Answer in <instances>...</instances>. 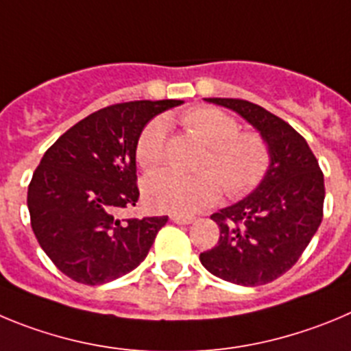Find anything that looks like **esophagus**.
<instances>
[{
	"instance_id": "1",
	"label": "esophagus",
	"mask_w": 351,
	"mask_h": 351,
	"mask_svg": "<svg viewBox=\"0 0 351 351\" xmlns=\"http://www.w3.org/2000/svg\"><path fill=\"white\" fill-rule=\"evenodd\" d=\"M171 220L175 223H178V226H189V223L194 222V219H192V217H182V215H173Z\"/></svg>"
}]
</instances>
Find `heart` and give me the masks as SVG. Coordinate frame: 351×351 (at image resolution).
Instances as JSON below:
<instances>
[{
    "label": "heart",
    "mask_w": 351,
    "mask_h": 351,
    "mask_svg": "<svg viewBox=\"0 0 351 351\" xmlns=\"http://www.w3.org/2000/svg\"><path fill=\"white\" fill-rule=\"evenodd\" d=\"M182 124L203 140L208 156L199 175L159 169L143 180V195L154 210L173 215H194L211 206L223 191L243 197L261 185L271 166L269 147L255 132H239L234 117L215 106H197L183 113ZM168 119H152L136 141V160L141 168H156L166 156Z\"/></svg>",
    "instance_id": "b5f03b06"
}]
</instances>
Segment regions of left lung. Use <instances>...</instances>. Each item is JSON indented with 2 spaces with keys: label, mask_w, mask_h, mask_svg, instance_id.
Here are the masks:
<instances>
[{
  "label": "left lung",
  "mask_w": 351,
  "mask_h": 351,
  "mask_svg": "<svg viewBox=\"0 0 351 351\" xmlns=\"http://www.w3.org/2000/svg\"><path fill=\"white\" fill-rule=\"evenodd\" d=\"M254 125L269 147L271 166L245 199L211 215L219 243L199 255L217 278L266 285L299 261L324 217V173L304 138L280 117L245 99L204 97Z\"/></svg>",
  "instance_id": "left-lung-1"
}]
</instances>
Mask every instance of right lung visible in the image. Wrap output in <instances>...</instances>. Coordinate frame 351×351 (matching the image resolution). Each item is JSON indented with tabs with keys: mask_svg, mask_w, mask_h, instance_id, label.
Returning <instances> with one entry per match:
<instances>
[{
	"mask_svg": "<svg viewBox=\"0 0 351 351\" xmlns=\"http://www.w3.org/2000/svg\"><path fill=\"white\" fill-rule=\"evenodd\" d=\"M180 99L129 101L90 113L45 152L27 189L31 227L61 273L101 285L136 269L168 217L119 219L136 206V141Z\"/></svg>",
	"mask_w": 351,
	"mask_h": 351,
	"instance_id": "1",
	"label": "right lung"
}]
</instances>
